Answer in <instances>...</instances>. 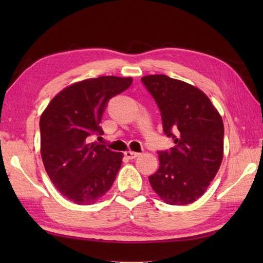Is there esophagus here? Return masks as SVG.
Returning a JSON list of instances; mask_svg holds the SVG:
<instances>
[{
    "mask_svg": "<svg viewBox=\"0 0 263 263\" xmlns=\"http://www.w3.org/2000/svg\"><path fill=\"white\" fill-rule=\"evenodd\" d=\"M124 155L126 156V158H128V159H135V158H137L139 155V153H135V152H131V150H128V152H125L124 153Z\"/></svg>",
    "mask_w": 263,
    "mask_h": 263,
    "instance_id": "1",
    "label": "esophagus"
}]
</instances>
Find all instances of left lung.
Returning a JSON list of instances; mask_svg holds the SVG:
<instances>
[{
    "label": "left lung",
    "instance_id": "8db88e82",
    "mask_svg": "<svg viewBox=\"0 0 263 263\" xmlns=\"http://www.w3.org/2000/svg\"><path fill=\"white\" fill-rule=\"evenodd\" d=\"M157 103L164 132L174 139L171 152H159V168L149 176L165 203L194 202L214 180L224 156V123L199 88L165 74L141 78Z\"/></svg>",
    "mask_w": 263,
    "mask_h": 263
}]
</instances>
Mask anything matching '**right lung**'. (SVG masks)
Here are the masks:
<instances>
[{"label":"right lung","instance_id":"1","mask_svg":"<svg viewBox=\"0 0 263 263\" xmlns=\"http://www.w3.org/2000/svg\"><path fill=\"white\" fill-rule=\"evenodd\" d=\"M132 78L105 76L65 87L39 121L41 155L54 186L73 203L98 201L113 185L122 165V153L88 143L99 126L108 99L131 86Z\"/></svg>","mask_w":263,"mask_h":263}]
</instances>
